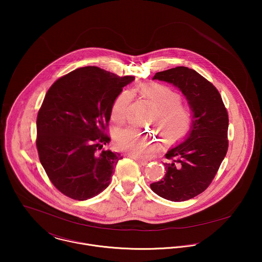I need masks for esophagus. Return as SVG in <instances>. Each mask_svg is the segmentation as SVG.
<instances>
[{
	"label": "esophagus",
	"mask_w": 262,
	"mask_h": 262,
	"mask_svg": "<svg viewBox=\"0 0 262 262\" xmlns=\"http://www.w3.org/2000/svg\"><path fill=\"white\" fill-rule=\"evenodd\" d=\"M134 160L138 163V164H140V165H146L147 163H148V161L147 160H145V159H140V158H137V157H134Z\"/></svg>",
	"instance_id": "34e87169"
}]
</instances>
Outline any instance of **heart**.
Instances as JSON below:
<instances>
[{"label":"heart","mask_w":262,"mask_h":262,"mask_svg":"<svg viewBox=\"0 0 262 262\" xmlns=\"http://www.w3.org/2000/svg\"><path fill=\"white\" fill-rule=\"evenodd\" d=\"M146 100L154 111L149 117V125L156 129L164 141L174 143L184 139L192 124V114L189 108L182 104V96L161 83H145L134 90ZM133 100V92L122 91L114 100L111 108L113 122L122 126L127 122L128 112ZM115 147L137 158L148 157L158 148L155 137L141 134L135 129H125L118 132L114 138Z\"/></svg>","instance_id":"obj_1"}]
</instances>
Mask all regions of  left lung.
Returning a JSON list of instances; mask_svg holds the SVG:
<instances>
[{"mask_svg": "<svg viewBox=\"0 0 262 262\" xmlns=\"http://www.w3.org/2000/svg\"><path fill=\"white\" fill-rule=\"evenodd\" d=\"M153 79L167 81L182 91L192 112L185 141L167 151L166 173L150 185L159 196L184 202L202 193L214 180L228 150V113L218 90L186 67L156 73Z\"/></svg>", "mask_w": 262, "mask_h": 262, "instance_id": "obj_1", "label": "left lung"}]
</instances>
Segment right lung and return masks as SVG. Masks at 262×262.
<instances>
[{"instance_id":"obj_1","label":"right lung","mask_w":262,"mask_h":262,"mask_svg":"<svg viewBox=\"0 0 262 262\" xmlns=\"http://www.w3.org/2000/svg\"><path fill=\"white\" fill-rule=\"evenodd\" d=\"M134 79L85 67L61 76L47 91L37 115L38 155L50 182L67 196L84 201L109 186L123 158L102 150L110 142L111 108Z\"/></svg>"}]
</instances>
